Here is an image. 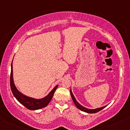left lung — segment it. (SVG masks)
<instances>
[{
	"mask_svg": "<svg viewBox=\"0 0 130 130\" xmlns=\"http://www.w3.org/2000/svg\"><path fill=\"white\" fill-rule=\"evenodd\" d=\"M70 94H71V96H72V98L73 99V102L75 103V105L76 106V107L78 108V109L81 110L83 111V112H86V113H96V112H98L99 111L101 110L102 109H103L105 107V106L104 107H100V108H98V109H86V108L84 107H83L82 105L79 104V103H78V102H77V101L75 99V96H74L72 92V90L70 89Z\"/></svg>",
	"mask_w": 130,
	"mask_h": 130,
	"instance_id": "obj_1",
	"label": "left lung"
}]
</instances>
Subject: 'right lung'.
<instances>
[{
	"instance_id": "1",
	"label": "right lung",
	"mask_w": 130,
	"mask_h": 130,
	"mask_svg": "<svg viewBox=\"0 0 130 130\" xmlns=\"http://www.w3.org/2000/svg\"><path fill=\"white\" fill-rule=\"evenodd\" d=\"M58 85H57L55 88L51 91V92L45 98H42L41 99H36L34 98H29V97L26 96L21 94L20 92L18 91V89L15 86V84L13 82V68L12 63L11 65V74H10V88L15 98L17 99V101L20 102L22 105H23L25 107L29 110H38L42 109V108L45 107V106L48 105L50 101L52 99L53 97L54 92L57 88Z\"/></svg>"
}]
</instances>
